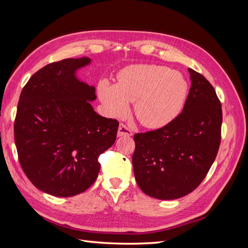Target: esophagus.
I'll use <instances>...</instances> for the list:
<instances>
[{
    "label": "esophagus",
    "mask_w": 248,
    "mask_h": 248,
    "mask_svg": "<svg viewBox=\"0 0 248 248\" xmlns=\"http://www.w3.org/2000/svg\"><path fill=\"white\" fill-rule=\"evenodd\" d=\"M132 132L131 130L124 124H120L119 125V129H118V137H131Z\"/></svg>",
    "instance_id": "obj_1"
}]
</instances>
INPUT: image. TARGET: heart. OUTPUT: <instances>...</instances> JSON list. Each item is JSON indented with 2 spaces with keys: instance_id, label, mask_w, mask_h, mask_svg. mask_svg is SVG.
<instances>
[{
  "instance_id": "obj_1",
  "label": "heart",
  "mask_w": 248,
  "mask_h": 248,
  "mask_svg": "<svg viewBox=\"0 0 248 248\" xmlns=\"http://www.w3.org/2000/svg\"><path fill=\"white\" fill-rule=\"evenodd\" d=\"M100 100L110 117H123L134 102L139 121L149 128L169 124L182 111L188 94L183 74L167 66L137 64L126 67L118 76V84L102 80Z\"/></svg>"
}]
</instances>
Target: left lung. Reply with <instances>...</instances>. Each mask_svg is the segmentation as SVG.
I'll use <instances>...</instances> for the list:
<instances>
[{"label":"left lung","mask_w":248,"mask_h":248,"mask_svg":"<svg viewBox=\"0 0 248 248\" xmlns=\"http://www.w3.org/2000/svg\"><path fill=\"white\" fill-rule=\"evenodd\" d=\"M183 110L162 128L134 134V177L147 196L176 200L193 191L214 162L221 139V103L212 85L188 69Z\"/></svg>","instance_id":"obj_1"}]
</instances>
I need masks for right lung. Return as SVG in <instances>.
Wrapping results in <instances>:
<instances>
[{
  "label": "right lung",
  "mask_w": 248,
  "mask_h": 248,
  "mask_svg": "<svg viewBox=\"0 0 248 248\" xmlns=\"http://www.w3.org/2000/svg\"><path fill=\"white\" fill-rule=\"evenodd\" d=\"M88 57L44 66L22 89L14 140L25 174L41 191L60 198L84 192L98 176V157L116 140L119 122L91 106L95 87L77 77Z\"/></svg>",
  "instance_id": "add662e5"
}]
</instances>
